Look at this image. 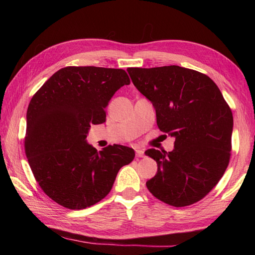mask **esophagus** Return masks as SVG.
Wrapping results in <instances>:
<instances>
[{"instance_id": "1", "label": "esophagus", "mask_w": 255, "mask_h": 255, "mask_svg": "<svg viewBox=\"0 0 255 255\" xmlns=\"http://www.w3.org/2000/svg\"><path fill=\"white\" fill-rule=\"evenodd\" d=\"M134 151H136V155L138 156V158H142V156H144V150L143 149H140V148H134Z\"/></svg>"}]
</instances>
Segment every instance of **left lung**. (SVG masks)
Masks as SVG:
<instances>
[{
	"label": "left lung",
	"instance_id": "1",
	"mask_svg": "<svg viewBox=\"0 0 255 255\" xmlns=\"http://www.w3.org/2000/svg\"><path fill=\"white\" fill-rule=\"evenodd\" d=\"M133 85L152 103L162 132L174 149H149L158 172L147 181L153 196L175 207L205 197L229 164L234 117L207 75L178 66L128 68Z\"/></svg>",
	"mask_w": 255,
	"mask_h": 255
}]
</instances>
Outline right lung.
I'll use <instances>...</instances> for the list:
<instances>
[{"label": "right lung", "mask_w": 255, "mask_h": 255, "mask_svg": "<svg viewBox=\"0 0 255 255\" xmlns=\"http://www.w3.org/2000/svg\"><path fill=\"white\" fill-rule=\"evenodd\" d=\"M130 84L123 69L67 67L32 96L26 114L25 152L36 181L69 209H84L111 192L121 167L134 158L121 144L97 150L86 140L91 125L105 123L114 94Z\"/></svg>", "instance_id": "add662e5"}]
</instances>
